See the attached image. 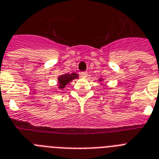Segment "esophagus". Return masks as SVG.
Instances as JSON below:
<instances>
[{"mask_svg": "<svg viewBox=\"0 0 159 159\" xmlns=\"http://www.w3.org/2000/svg\"><path fill=\"white\" fill-rule=\"evenodd\" d=\"M87 75H88L87 72H82V73H81V77H83V78H85V77H87Z\"/></svg>", "mask_w": 159, "mask_h": 159, "instance_id": "1", "label": "esophagus"}]
</instances>
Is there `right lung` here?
Returning <instances> with one entry per match:
<instances>
[{
    "mask_svg": "<svg viewBox=\"0 0 159 159\" xmlns=\"http://www.w3.org/2000/svg\"><path fill=\"white\" fill-rule=\"evenodd\" d=\"M78 77L77 74L73 73H66V74H64V75L60 76L59 77V88H64V86H66V84L68 83L69 82H71L72 80L75 79Z\"/></svg>",
    "mask_w": 159,
    "mask_h": 159,
    "instance_id": "right-lung-1",
    "label": "right lung"
}]
</instances>
